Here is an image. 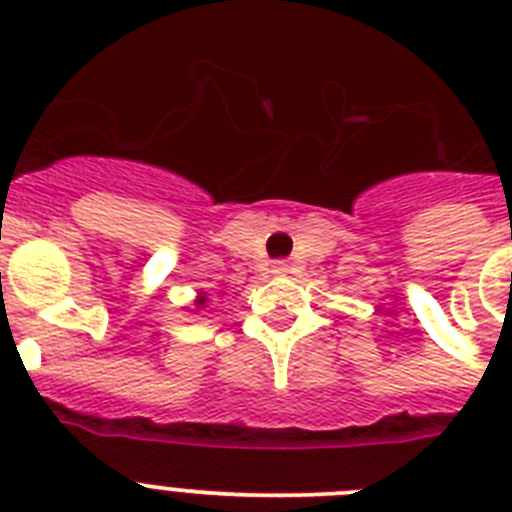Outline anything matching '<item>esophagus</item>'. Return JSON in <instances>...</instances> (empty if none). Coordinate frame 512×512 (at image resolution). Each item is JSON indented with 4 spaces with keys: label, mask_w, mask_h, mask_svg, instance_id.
Segmentation results:
<instances>
[{
    "label": "esophagus",
    "mask_w": 512,
    "mask_h": 512,
    "mask_svg": "<svg viewBox=\"0 0 512 512\" xmlns=\"http://www.w3.org/2000/svg\"><path fill=\"white\" fill-rule=\"evenodd\" d=\"M271 271H274V274H279V277H282V274H289V264H287V261H274V266H271Z\"/></svg>",
    "instance_id": "obj_1"
}]
</instances>
